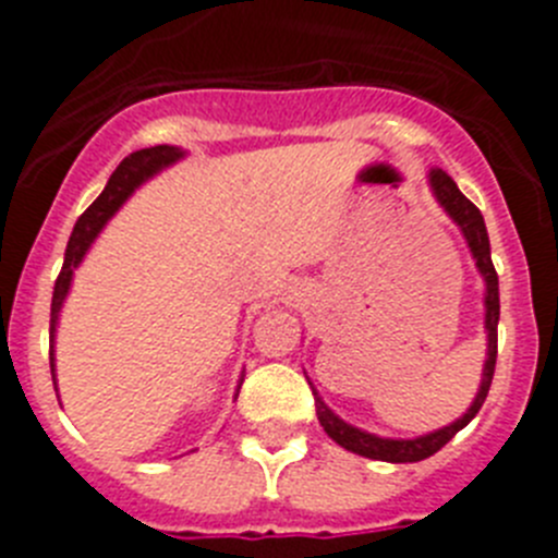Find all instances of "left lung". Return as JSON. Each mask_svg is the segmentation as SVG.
Segmentation results:
<instances>
[{
  "label": "left lung",
  "instance_id": "8db88e82",
  "mask_svg": "<svg viewBox=\"0 0 558 558\" xmlns=\"http://www.w3.org/2000/svg\"><path fill=\"white\" fill-rule=\"evenodd\" d=\"M427 184H430L433 198L438 201V206L450 215L452 223L461 229L463 240L470 245L472 259H475L477 274L483 276V329H486V360H483V374L481 386H477L475 399L472 405L466 408L463 416H458L450 425L438 427V430L425 433V436L416 438H386L377 436V433L360 430V427L349 425L332 408L318 397V391L313 388L315 397V413H318V422H322L324 433L332 438L335 445H340L343 450L357 452L363 458H372V461H388V463H416L430 458L433 452H438L441 447L456 436L458 430L470 425L475 413L481 411L483 399L489 393L492 377H495V363H497V322H500V290H497V274L495 265H492V248H489V234H486V223H483V215L475 204H472L466 195L456 186V181L447 175L445 170L430 167L427 172ZM313 386V383H310Z\"/></svg>",
  "mask_w": 558,
  "mask_h": 558
}]
</instances>
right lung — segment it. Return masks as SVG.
I'll return each instance as SVG.
<instances>
[{"label": "right lung", "instance_id": "right-lung-1", "mask_svg": "<svg viewBox=\"0 0 558 558\" xmlns=\"http://www.w3.org/2000/svg\"><path fill=\"white\" fill-rule=\"evenodd\" d=\"M186 153L181 147L172 145H156L145 147V150L131 153L128 159H122V165L111 172L106 190L100 192V198L88 206L77 218L72 236L66 243V254H63V268L58 274L56 290H52V313H49V368H52V379H56V332H58V318H61L63 302H66L69 290H72V279H75V270L81 268V263L86 259L88 248L95 245V240L100 236V231L106 229L108 220L128 204L133 192L140 190L145 181H150L153 175H159L161 170L172 167L175 161L184 159ZM243 386V379H240ZM236 386V391H240ZM58 391V388H56Z\"/></svg>", "mask_w": 558, "mask_h": 558}]
</instances>
